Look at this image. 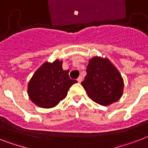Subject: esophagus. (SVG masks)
I'll list each match as a JSON object with an SVG mask.
<instances>
[{
  "instance_id": "obj_1",
  "label": "esophagus",
  "mask_w": 148,
  "mask_h": 148,
  "mask_svg": "<svg viewBox=\"0 0 148 148\" xmlns=\"http://www.w3.org/2000/svg\"><path fill=\"white\" fill-rule=\"evenodd\" d=\"M82 80H83V77H82L81 76H80V77H79L77 78V81H78V83H81Z\"/></svg>"
}]
</instances>
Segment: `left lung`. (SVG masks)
<instances>
[{
    "instance_id": "1",
    "label": "left lung",
    "mask_w": 148,
    "mask_h": 148,
    "mask_svg": "<svg viewBox=\"0 0 148 148\" xmlns=\"http://www.w3.org/2000/svg\"><path fill=\"white\" fill-rule=\"evenodd\" d=\"M81 84L92 101L104 106L116 102L122 96V77L107 59L93 57L90 59Z\"/></svg>"
}]
</instances>
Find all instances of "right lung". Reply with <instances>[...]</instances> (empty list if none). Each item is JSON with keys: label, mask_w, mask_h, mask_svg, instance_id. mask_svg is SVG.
Returning <instances> with one entry per match:
<instances>
[{"label": "right lung", "mask_w": 148, "mask_h": 148, "mask_svg": "<svg viewBox=\"0 0 148 148\" xmlns=\"http://www.w3.org/2000/svg\"><path fill=\"white\" fill-rule=\"evenodd\" d=\"M62 62H45L34 73L28 84V95L33 102L43 108L56 106L66 97L68 89L77 80H71L69 71L62 69Z\"/></svg>", "instance_id": "add662e5"}]
</instances>
